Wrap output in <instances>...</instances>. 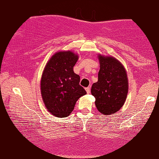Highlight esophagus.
I'll list each match as a JSON object with an SVG mask.
<instances>
[{"label":"esophagus","instance_id":"esophagus-1","mask_svg":"<svg viewBox=\"0 0 159 159\" xmlns=\"http://www.w3.org/2000/svg\"><path fill=\"white\" fill-rule=\"evenodd\" d=\"M85 90H86L87 93H90V87L85 88Z\"/></svg>","mask_w":159,"mask_h":159}]
</instances>
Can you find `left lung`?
Masks as SVG:
<instances>
[{
	"instance_id": "left-lung-1",
	"label": "left lung",
	"mask_w": 159,
	"mask_h": 159,
	"mask_svg": "<svg viewBox=\"0 0 159 159\" xmlns=\"http://www.w3.org/2000/svg\"><path fill=\"white\" fill-rule=\"evenodd\" d=\"M100 70L98 82L91 88L95 106L105 115L115 114L123 106L127 98L128 79L123 65L112 57L98 55Z\"/></svg>"
}]
</instances>
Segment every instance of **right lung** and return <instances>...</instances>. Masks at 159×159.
Masks as SVG:
<instances>
[{
    "label": "right lung",
    "instance_id": "1",
    "mask_svg": "<svg viewBox=\"0 0 159 159\" xmlns=\"http://www.w3.org/2000/svg\"><path fill=\"white\" fill-rule=\"evenodd\" d=\"M79 56L71 51L59 52L50 58L41 79V93L45 107L57 117H66L75 102L86 94L74 71Z\"/></svg>",
    "mask_w": 159,
    "mask_h": 159
}]
</instances>
